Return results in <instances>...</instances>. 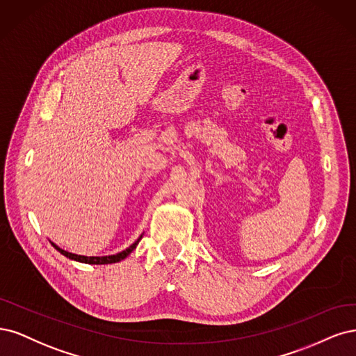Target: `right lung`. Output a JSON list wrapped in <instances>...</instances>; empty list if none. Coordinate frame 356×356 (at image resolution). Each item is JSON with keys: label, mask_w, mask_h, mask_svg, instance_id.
I'll use <instances>...</instances> for the list:
<instances>
[{"label": "right lung", "mask_w": 356, "mask_h": 356, "mask_svg": "<svg viewBox=\"0 0 356 356\" xmlns=\"http://www.w3.org/2000/svg\"><path fill=\"white\" fill-rule=\"evenodd\" d=\"M142 238V236H140ZM140 238L136 241L134 244H131L129 248H125L124 251H121V253H118V254H112V256H103V257H87V256H78V254H74V253H70V251H65V250H62L60 247H57L56 244H53V247L57 250V251H60V253L63 254V256H66V257H70V259H72V260H78V261H83V263H90V265H108V263H117V261H120V260H122V259H125L127 257L131 251L136 248V245L139 244V241H140Z\"/></svg>", "instance_id": "right-lung-1"}]
</instances>
